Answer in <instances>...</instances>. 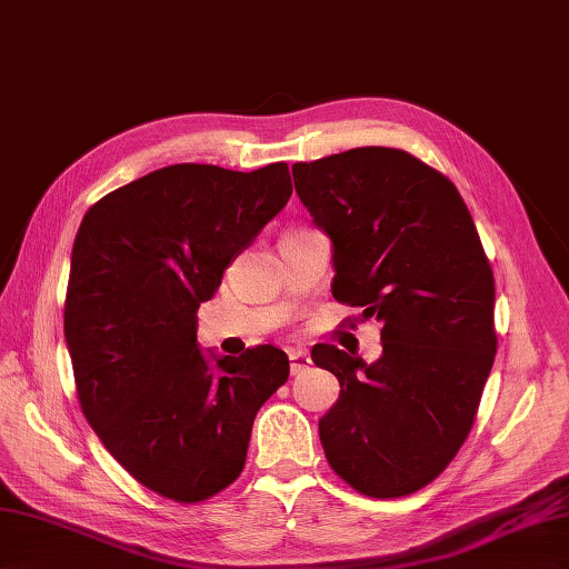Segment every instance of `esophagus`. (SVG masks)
<instances>
[{
  "instance_id": "34e87169",
  "label": "esophagus",
  "mask_w": 569,
  "mask_h": 569,
  "mask_svg": "<svg viewBox=\"0 0 569 569\" xmlns=\"http://www.w3.org/2000/svg\"><path fill=\"white\" fill-rule=\"evenodd\" d=\"M288 359H291V371L293 373H303L310 369V357L303 349H288Z\"/></svg>"
}]
</instances>
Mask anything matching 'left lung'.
I'll list each match as a JSON object with an SVG mask.
<instances>
[{"label":"left lung","mask_w":569,"mask_h":569,"mask_svg":"<svg viewBox=\"0 0 569 569\" xmlns=\"http://www.w3.org/2000/svg\"><path fill=\"white\" fill-rule=\"evenodd\" d=\"M293 180L335 244V300L381 322L373 365L312 347L342 389L320 418L325 457L365 497H408L475 426L497 355L491 263L452 180L403 149L300 161Z\"/></svg>","instance_id":"1"}]
</instances>
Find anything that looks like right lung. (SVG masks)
Segmentation results:
<instances>
[{"label":"right lung","instance_id":"add662e5","mask_svg":"<svg viewBox=\"0 0 569 569\" xmlns=\"http://www.w3.org/2000/svg\"><path fill=\"white\" fill-rule=\"evenodd\" d=\"M288 163H176L112 190L72 244L66 342L84 418L139 485L198 503L241 475L257 410L288 381L273 345L198 349V308L291 198Z\"/></svg>","mask_w":569,"mask_h":569}]
</instances>
